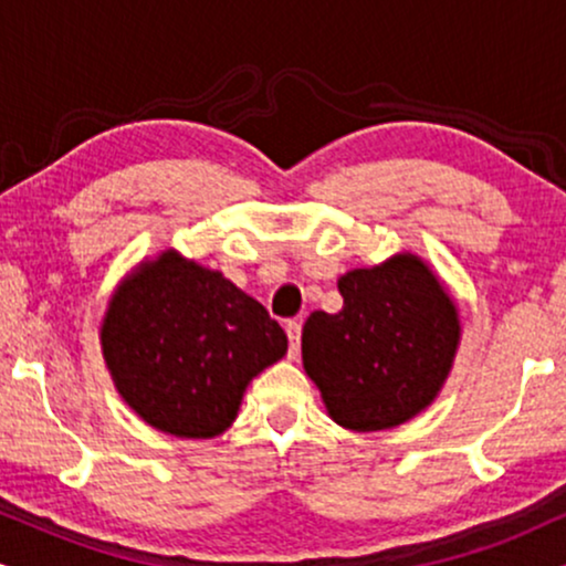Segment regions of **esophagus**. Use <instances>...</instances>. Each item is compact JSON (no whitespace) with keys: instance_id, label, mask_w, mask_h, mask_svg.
Here are the masks:
<instances>
[{"instance_id":"obj_1","label":"esophagus","mask_w":566,"mask_h":566,"mask_svg":"<svg viewBox=\"0 0 566 566\" xmlns=\"http://www.w3.org/2000/svg\"><path fill=\"white\" fill-rule=\"evenodd\" d=\"M287 337H290V358H295L297 353H301V332H303V324L301 322H287Z\"/></svg>"}]
</instances>
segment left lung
<instances>
[{"instance_id":"left-lung-1","label":"left lung","mask_w":566,"mask_h":566,"mask_svg":"<svg viewBox=\"0 0 566 566\" xmlns=\"http://www.w3.org/2000/svg\"><path fill=\"white\" fill-rule=\"evenodd\" d=\"M343 311H313L303 369L345 430L403 424L438 398L461 339L459 311L438 274L413 253L337 282Z\"/></svg>"}]
</instances>
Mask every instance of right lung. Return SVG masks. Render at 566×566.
<instances>
[{
    "mask_svg": "<svg viewBox=\"0 0 566 566\" xmlns=\"http://www.w3.org/2000/svg\"><path fill=\"white\" fill-rule=\"evenodd\" d=\"M102 356L120 398L155 430L216 438L242 395L287 353V335L221 271L163 250L113 292Z\"/></svg>",
    "mask_w": 566,
    "mask_h": 566,
    "instance_id": "add662e5",
    "label": "right lung"
}]
</instances>
